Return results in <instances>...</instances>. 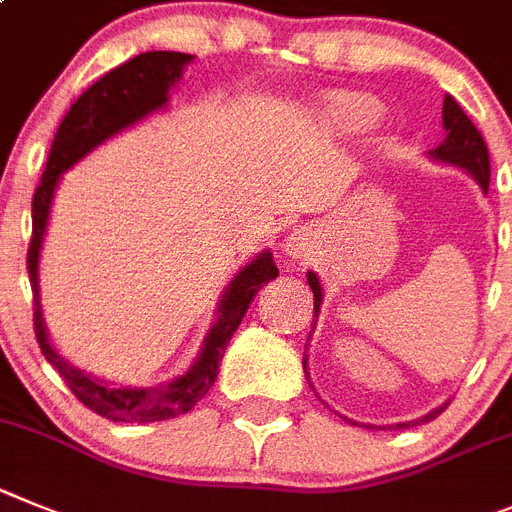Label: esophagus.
Segmentation results:
<instances>
[{
  "mask_svg": "<svg viewBox=\"0 0 512 512\" xmlns=\"http://www.w3.org/2000/svg\"><path fill=\"white\" fill-rule=\"evenodd\" d=\"M313 247L316 245H313V234L308 227L293 229L283 242V252L288 257H293V260H306V257H311Z\"/></svg>",
  "mask_w": 512,
  "mask_h": 512,
  "instance_id": "1",
  "label": "esophagus"
}]
</instances>
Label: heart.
<instances>
[{
  "label": "heart",
  "mask_w": 512,
  "mask_h": 512,
  "mask_svg": "<svg viewBox=\"0 0 512 512\" xmlns=\"http://www.w3.org/2000/svg\"><path fill=\"white\" fill-rule=\"evenodd\" d=\"M380 107L367 96L359 94H334L321 101L319 119L329 130L339 135H354V132H365L367 127L377 122Z\"/></svg>",
  "instance_id": "heart-1"
}]
</instances>
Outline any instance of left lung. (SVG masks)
<instances>
[{
    "label": "left lung",
    "instance_id": "left-lung-1",
    "mask_svg": "<svg viewBox=\"0 0 512 512\" xmlns=\"http://www.w3.org/2000/svg\"><path fill=\"white\" fill-rule=\"evenodd\" d=\"M441 119H444V140H441L439 147L428 150V158L436 160V163H446V165H454V168H462L464 173H469L474 181L480 183L482 193H487V186H490V155H487V145H485V140H482L480 132H477V127L472 124V119H469L467 114L462 112V107H459L457 101H454V96H449V94L444 96V112H441ZM306 280L313 290V313L319 316L321 301H324L321 280H319V275L311 273V270L306 273ZM313 326H316V321H313ZM303 372H306V380H308V385H311L306 352H303ZM444 408H446V403L439 405V408H434V411H428L426 416L416 418V421L395 423V428H411V426H418V423L434 421V418L439 416ZM342 418L347 423H352V426L370 428V423H357L347 416H342Z\"/></svg>",
    "mask_w": 512,
    "mask_h": 512
}]
</instances>
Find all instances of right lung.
<instances>
[{
  "label": "right lung",
  "mask_w": 512,
  "mask_h": 512,
  "mask_svg": "<svg viewBox=\"0 0 512 512\" xmlns=\"http://www.w3.org/2000/svg\"><path fill=\"white\" fill-rule=\"evenodd\" d=\"M196 55L173 53V50H150L135 55L132 61L101 76L94 86L73 101V107L63 117L50 145L48 165L40 181L35 199H32V239L27 250V273H30L32 296H35V336L43 349L45 359L61 372L68 388L78 400L89 405L91 411L117 423H153L183 416L199 403L214 385L222 365L224 349L234 331L245 319L250 301L265 283L278 278L273 252L262 250L252 257L224 288L216 319L209 334L204 336L199 354L183 375L170 382H160L155 388H132V385H109L101 377L89 375L76 367L71 359L63 357L50 342L48 326L43 319L40 303V250H43L45 232H48L50 206L63 173L81 163L96 147L112 140L119 132L130 130L142 119L165 112L170 101V89L183 78V68L193 63Z\"/></svg>",
  "instance_id": "1"
}]
</instances>
